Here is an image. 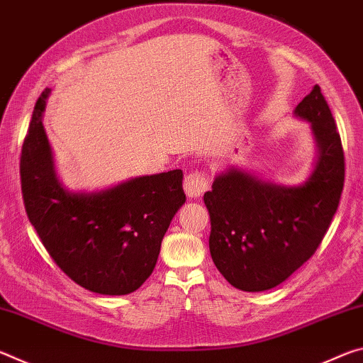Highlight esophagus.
<instances>
[{"instance_id":"34e87169","label":"esophagus","mask_w":363,"mask_h":363,"mask_svg":"<svg viewBox=\"0 0 363 363\" xmlns=\"http://www.w3.org/2000/svg\"><path fill=\"white\" fill-rule=\"evenodd\" d=\"M208 189H210V179H208L206 171H194L184 179V190L192 199L203 195Z\"/></svg>"}]
</instances>
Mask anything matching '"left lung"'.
I'll return each instance as SVG.
<instances>
[{
    "mask_svg": "<svg viewBox=\"0 0 363 363\" xmlns=\"http://www.w3.org/2000/svg\"><path fill=\"white\" fill-rule=\"evenodd\" d=\"M294 113L311 123L318 147L309 179L285 187L232 168L203 196L213 262L238 290L264 291L285 281L315 253L340 205L344 150L320 86Z\"/></svg>",
    "mask_w": 363,
    "mask_h": 363,
    "instance_id": "8db88e82",
    "label": "left lung"
}]
</instances>
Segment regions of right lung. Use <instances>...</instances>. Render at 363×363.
Returning <instances> with one entry per match:
<instances>
[{
    "instance_id": "obj_1",
    "label": "right lung",
    "mask_w": 363,
    "mask_h": 363,
    "mask_svg": "<svg viewBox=\"0 0 363 363\" xmlns=\"http://www.w3.org/2000/svg\"><path fill=\"white\" fill-rule=\"evenodd\" d=\"M36 101L21 153L22 199L30 223L60 270L86 290L136 291L155 267L171 219L186 201L182 171L134 177L94 194H72L54 171Z\"/></svg>"
}]
</instances>
